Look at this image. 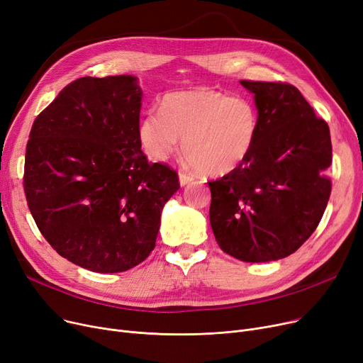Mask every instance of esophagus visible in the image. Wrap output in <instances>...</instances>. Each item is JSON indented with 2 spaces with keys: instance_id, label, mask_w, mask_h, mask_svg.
Returning a JSON list of instances; mask_svg holds the SVG:
<instances>
[{
  "instance_id": "esophagus-1",
  "label": "esophagus",
  "mask_w": 363,
  "mask_h": 363,
  "mask_svg": "<svg viewBox=\"0 0 363 363\" xmlns=\"http://www.w3.org/2000/svg\"><path fill=\"white\" fill-rule=\"evenodd\" d=\"M179 180H180L182 186H186V184H189L191 182H194V176L187 174V172H184V171H180L179 172Z\"/></svg>"
}]
</instances>
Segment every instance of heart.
<instances>
[{
  "label": "heart",
  "mask_w": 363,
  "mask_h": 363,
  "mask_svg": "<svg viewBox=\"0 0 363 363\" xmlns=\"http://www.w3.org/2000/svg\"><path fill=\"white\" fill-rule=\"evenodd\" d=\"M147 157L164 161L183 143L186 157L202 172L224 176L242 165L258 134V111L244 96L211 89L168 93L161 112L150 111L139 128Z\"/></svg>",
  "instance_id": "1"
}]
</instances>
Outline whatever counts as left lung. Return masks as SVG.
Masks as SVG:
<instances>
[{"label":"left lung","instance_id":"left-lung-1","mask_svg":"<svg viewBox=\"0 0 363 363\" xmlns=\"http://www.w3.org/2000/svg\"><path fill=\"white\" fill-rule=\"evenodd\" d=\"M258 111L248 160L208 182L210 221L218 247L240 262L296 252L312 235L331 195L330 127L288 82L247 81Z\"/></svg>","mask_w":363,"mask_h":363}]
</instances>
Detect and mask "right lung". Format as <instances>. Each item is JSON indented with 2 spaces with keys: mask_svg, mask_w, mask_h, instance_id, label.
<instances>
[{
  "mask_svg": "<svg viewBox=\"0 0 363 363\" xmlns=\"http://www.w3.org/2000/svg\"><path fill=\"white\" fill-rule=\"evenodd\" d=\"M137 78H78L35 118L23 187L47 242L97 273L125 272L155 248L161 211L179 187L140 140Z\"/></svg>",
  "mask_w": 363,
  "mask_h": 363,
  "instance_id": "add662e5",
  "label": "right lung"
}]
</instances>
